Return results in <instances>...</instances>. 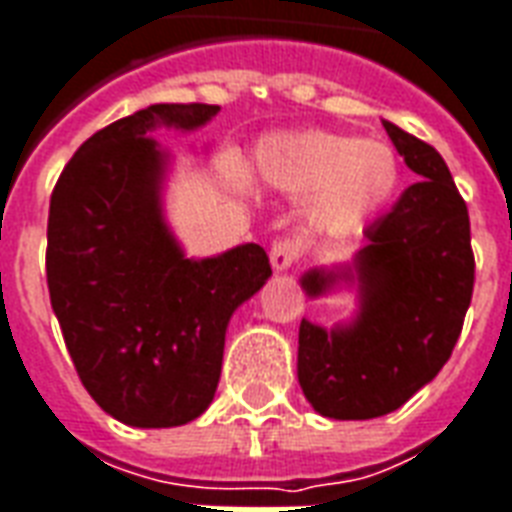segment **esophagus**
<instances>
[{
    "mask_svg": "<svg viewBox=\"0 0 512 512\" xmlns=\"http://www.w3.org/2000/svg\"><path fill=\"white\" fill-rule=\"evenodd\" d=\"M301 257V244L295 238H276L271 244V266L274 271H287Z\"/></svg>",
    "mask_w": 512,
    "mask_h": 512,
    "instance_id": "obj_1",
    "label": "esophagus"
}]
</instances>
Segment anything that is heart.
Masks as SVG:
<instances>
[{
    "instance_id": "1",
    "label": "heart",
    "mask_w": 512,
    "mask_h": 512,
    "mask_svg": "<svg viewBox=\"0 0 512 512\" xmlns=\"http://www.w3.org/2000/svg\"><path fill=\"white\" fill-rule=\"evenodd\" d=\"M252 173L266 187L306 195V219L339 233L374 217L399 187V157L380 140L339 132H285L260 140Z\"/></svg>"
}]
</instances>
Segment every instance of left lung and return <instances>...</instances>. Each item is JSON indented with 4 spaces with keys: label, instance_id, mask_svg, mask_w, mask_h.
I'll list each match as a JSON object with an SVG mask.
<instances>
[{
    "label": "left lung",
    "instance_id": "obj_1",
    "mask_svg": "<svg viewBox=\"0 0 512 512\" xmlns=\"http://www.w3.org/2000/svg\"><path fill=\"white\" fill-rule=\"evenodd\" d=\"M418 184L363 230L369 244L350 271H309L301 285L325 293L358 279L361 312L325 331L301 320L298 382L325 418L369 420L399 410L439 374L456 347L475 287L469 211L439 151L382 121Z\"/></svg>",
    "mask_w": 512,
    "mask_h": 512
}]
</instances>
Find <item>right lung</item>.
Wrapping results in <instances>:
<instances>
[{
    "label": "right lung",
    "mask_w": 512,
    "mask_h": 512,
    "mask_svg": "<svg viewBox=\"0 0 512 512\" xmlns=\"http://www.w3.org/2000/svg\"><path fill=\"white\" fill-rule=\"evenodd\" d=\"M219 105L160 102L94 132L56 181L45 276L83 388L127 426L195 420L217 393L230 314L271 276L244 244L189 260L162 222L157 127L195 130Z\"/></svg>",
    "instance_id": "1"
}]
</instances>
